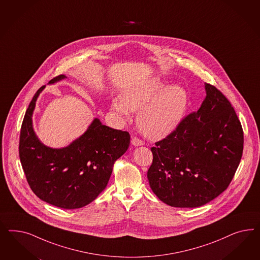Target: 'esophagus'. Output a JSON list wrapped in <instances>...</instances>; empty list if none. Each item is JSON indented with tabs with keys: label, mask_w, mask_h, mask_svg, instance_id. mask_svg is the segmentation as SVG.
<instances>
[{
	"label": "esophagus",
	"mask_w": 260,
	"mask_h": 260,
	"mask_svg": "<svg viewBox=\"0 0 260 260\" xmlns=\"http://www.w3.org/2000/svg\"><path fill=\"white\" fill-rule=\"evenodd\" d=\"M132 144L135 146V147H138V146H143L144 145V142L140 140L139 138H137V137H134L133 139H132Z\"/></svg>",
	"instance_id": "obj_1"
}]
</instances>
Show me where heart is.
Segmentation results:
<instances>
[{"instance_id":"obj_1","label":"heart","mask_w":260,"mask_h":260,"mask_svg":"<svg viewBox=\"0 0 260 260\" xmlns=\"http://www.w3.org/2000/svg\"><path fill=\"white\" fill-rule=\"evenodd\" d=\"M189 106L187 90L178 85L167 87L159 77L146 79L128 87L123 98H115L112 110L128 119L138 111L137 125L148 138L158 140L173 133L181 123Z\"/></svg>"}]
</instances>
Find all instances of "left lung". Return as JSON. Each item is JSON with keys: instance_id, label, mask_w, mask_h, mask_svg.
<instances>
[{"instance_id": "1", "label": "left lung", "mask_w": 260, "mask_h": 260, "mask_svg": "<svg viewBox=\"0 0 260 260\" xmlns=\"http://www.w3.org/2000/svg\"><path fill=\"white\" fill-rule=\"evenodd\" d=\"M199 110L150 150L148 179L154 194L167 205L197 208L228 188L243 152V129L225 95L205 84Z\"/></svg>"}]
</instances>
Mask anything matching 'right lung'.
Masks as SVG:
<instances>
[{"label":"right lung","instance_id":"obj_1","mask_svg":"<svg viewBox=\"0 0 260 260\" xmlns=\"http://www.w3.org/2000/svg\"><path fill=\"white\" fill-rule=\"evenodd\" d=\"M66 78L59 75L48 84ZM40 87L25 111L19 155L26 180L41 200L62 209H79L92 202L108 185L114 162L128 149L127 132L105 126L95 118L85 134L68 147L52 149L40 141L32 126Z\"/></svg>","mask_w":260,"mask_h":260}]
</instances>
